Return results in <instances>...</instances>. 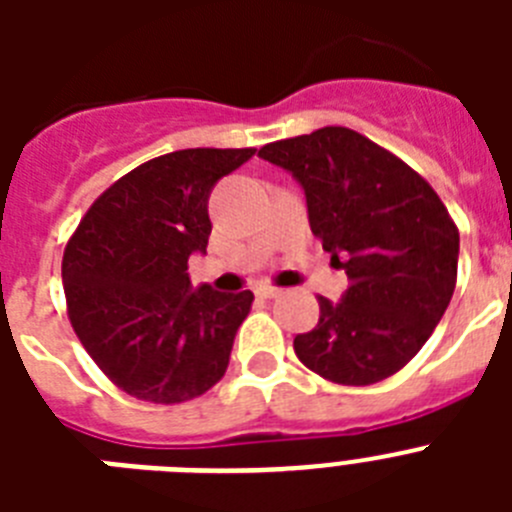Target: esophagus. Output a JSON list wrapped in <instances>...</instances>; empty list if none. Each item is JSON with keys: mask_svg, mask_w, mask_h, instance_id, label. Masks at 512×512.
<instances>
[{"mask_svg": "<svg viewBox=\"0 0 512 512\" xmlns=\"http://www.w3.org/2000/svg\"><path fill=\"white\" fill-rule=\"evenodd\" d=\"M256 295L264 297V300H274V297L282 295V289H279V287H269V284H261V287H256Z\"/></svg>", "mask_w": 512, "mask_h": 512, "instance_id": "34e87169", "label": "esophagus"}]
</instances>
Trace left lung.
Listing matches in <instances>:
<instances>
[{"instance_id":"left-lung-1","label":"left lung","mask_w":512,"mask_h":512,"mask_svg":"<svg viewBox=\"0 0 512 512\" xmlns=\"http://www.w3.org/2000/svg\"><path fill=\"white\" fill-rule=\"evenodd\" d=\"M259 156L295 176L310 230L351 287L320 297L295 354L328 382L364 387L400 372L431 338L456 287L459 230L431 184L356 130L320 128Z\"/></svg>"}]
</instances>
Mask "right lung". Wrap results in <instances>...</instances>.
<instances>
[{
  "instance_id": "right-lung-1",
  "label": "right lung",
  "mask_w": 512,
  "mask_h": 512,
  "mask_svg": "<svg viewBox=\"0 0 512 512\" xmlns=\"http://www.w3.org/2000/svg\"><path fill=\"white\" fill-rule=\"evenodd\" d=\"M256 148H187L117 179L63 251V292L81 346L122 392L156 405L205 395L228 369L253 295L194 289L215 184Z\"/></svg>"
}]
</instances>
